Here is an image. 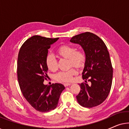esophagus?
Segmentation results:
<instances>
[{"label":"esophagus","mask_w":129,"mask_h":129,"mask_svg":"<svg viewBox=\"0 0 129 129\" xmlns=\"http://www.w3.org/2000/svg\"><path fill=\"white\" fill-rule=\"evenodd\" d=\"M71 83H65L63 84V85H64L65 87H66V86H70Z\"/></svg>","instance_id":"34e87169"}]
</instances>
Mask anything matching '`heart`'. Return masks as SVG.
<instances>
[{
    "label": "heart",
    "instance_id": "obj_1",
    "mask_svg": "<svg viewBox=\"0 0 129 129\" xmlns=\"http://www.w3.org/2000/svg\"><path fill=\"white\" fill-rule=\"evenodd\" d=\"M60 57L69 59L70 66H75L77 68H82L85 64L86 55L85 52L82 50H76L75 46L69 45H63L56 50ZM46 66L49 70L55 72L58 69L57 60L52 54H48L45 59ZM77 70L72 68L67 71H61L54 76L56 80L60 82H68L72 80L73 76L76 75Z\"/></svg>",
    "mask_w": 129,
    "mask_h": 129
}]
</instances>
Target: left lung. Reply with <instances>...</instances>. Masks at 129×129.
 <instances>
[{
	"label": "left lung",
	"mask_w": 129,
	"mask_h": 129,
	"mask_svg": "<svg viewBox=\"0 0 129 129\" xmlns=\"http://www.w3.org/2000/svg\"><path fill=\"white\" fill-rule=\"evenodd\" d=\"M70 41L79 44L86 55L82 73L86 83L79 84L77 102L87 108L97 106L106 99L112 87L113 68L107 46L99 37L88 31L76 35Z\"/></svg>",
	"instance_id": "obj_1"
}]
</instances>
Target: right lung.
<instances>
[{"label": "right lung", "instance_id": "right-lung-1", "mask_svg": "<svg viewBox=\"0 0 129 129\" xmlns=\"http://www.w3.org/2000/svg\"><path fill=\"white\" fill-rule=\"evenodd\" d=\"M59 39L35 35L21 46L17 58V79L24 98L40 112H48L57 107L64 86L60 83L45 85L48 69L45 59L51 45Z\"/></svg>", "mask_w": 129, "mask_h": 129}]
</instances>
